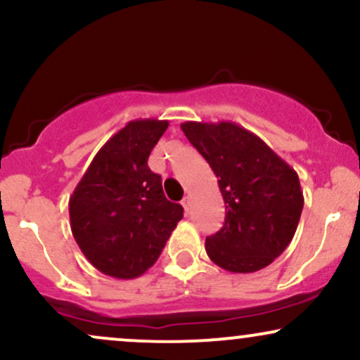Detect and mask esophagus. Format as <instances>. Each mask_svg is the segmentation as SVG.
<instances>
[{"instance_id": "obj_1", "label": "esophagus", "mask_w": 360, "mask_h": 360, "mask_svg": "<svg viewBox=\"0 0 360 360\" xmlns=\"http://www.w3.org/2000/svg\"><path fill=\"white\" fill-rule=\"evenodd\" d=\"M181 205H183L184 212L189 213V210H191V196H184V200L181 201Z\"/></svg>"}]
</instances>
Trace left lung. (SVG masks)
<instances>
[{"label": "left lung", "instance_id": "1", "mask_svg": "<svg viewBox=\"0 0 360 360\" xmlns=\"http://www.w3.org/2000/svg\"><path fill=\"white\" fill-rule=\"evenodd\" d=\"M181 130L218 177L225 223L206 237L208 257L230 272H255L283 254L298 229L300 177L257 135L232 122H184Z\"/></svg>", "mask_w": 360, "mask_h": 360}]
</instances>
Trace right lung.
Returning <instances> with one entry per match:
<instances>
[{
  "label": "right lung",
  "instance_id": "obj_1",
  "mask_svg": "<svg viewBox=\"0 0 360 360\" xmlns=\"http://www.w3.org/2000/svg\"><path fill=\"white\" fill-rule=\"evenodd\" d=\"M167 120H134L103 146L69 198L74 238L103 274L134 279L155 264L183 218L147 166Z\"/></svg>",
  "mask_w": 360,
  "mask_h": 360
}]
</instances>
